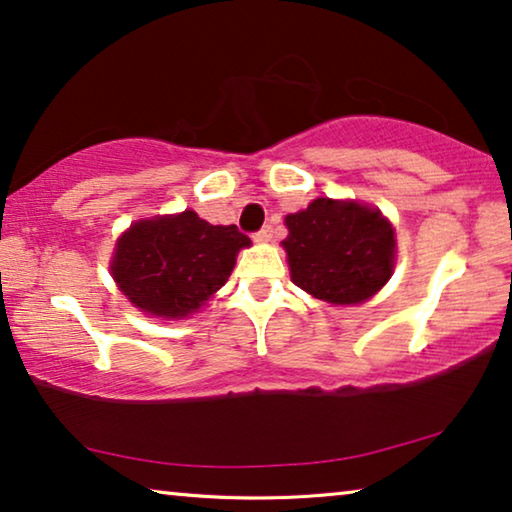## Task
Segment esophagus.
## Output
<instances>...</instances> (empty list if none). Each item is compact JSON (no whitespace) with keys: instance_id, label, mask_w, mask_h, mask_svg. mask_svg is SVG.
Returning <instances> with one entry per match:
<instances>
[{"instance_id":"obj_1","label":"esophagus","mask_w":512,"mask_h":512,"mask_svg":"<svg viewBox=\"0 0 512 512\" xmlns=\"http://www.w3.org/2000/svg\"><path fill=\"white\" fill-rule=\"evenodd\" d=\"M271 236H273V229H271V225H266V227L259 229V232H255L253 239L257 243H266V241H271Z\"/></svg>"}]
</instances>
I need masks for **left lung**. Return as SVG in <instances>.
<instances>
[{
    "label": "left lung",
    "instance_id": "obj_1",
    "mask_svg": "<svg viewBox=\"0 0 512 512\" xmlns=\"http://www.w3.org/2000/svg\"><path fill=\"white\" fill-rule=\"evenodd\" d=\"M294 285L329 304H359L392 276L394 229L355 201L315 199L285 218Z\"/></svg>",
    "mask_w": 512,
    "mask_h": 512
}]
</instances>
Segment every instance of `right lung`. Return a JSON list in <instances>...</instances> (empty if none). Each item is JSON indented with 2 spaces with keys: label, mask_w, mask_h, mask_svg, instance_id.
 Instances as JSON below:
<instances>
[{
  "label": "right lung",
  "mask_w": 512,
  "mask_h": 512,
  "mask_svg": "<svg viewBox=\"0 0 512 512\" xmlns=\"http://www.w3.org/2000/svg\"><path fill=\"white\" fill-rule=\"evenodd\" d=\"M248 246L236 225H211L185 211L129 227L111 271L136 308L157 318H185L227 283L236 253Z\"/></svg>",
  "instance_id": "add662e5"
}]
</instances>
